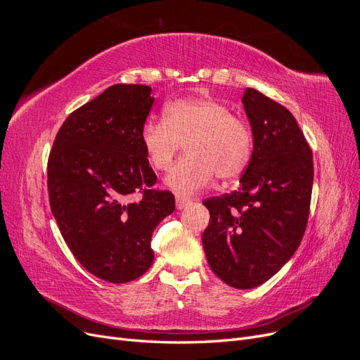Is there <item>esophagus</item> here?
<instances>
[{
    "instance_id": "obj_1",
    "label": "esophagus",
    "mask_w": 360,
    "mask_h": 360,
    "mask_svg": "<svg viewBox=\"0 0 360 360\" xmlns=\"http://www.w3.org/2000/svg\"><path fill=\"white\" fill-rule=\"evenodd\" d=\"M176 202H177V209L181 210V209H184V207H188L192 202V200L188 197H183V195H177Z\"/></svg>"
}]
</instances>
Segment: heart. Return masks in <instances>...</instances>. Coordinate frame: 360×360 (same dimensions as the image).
I'll return each instance as SVG.
<instances>
[{
	"label": "heart",
	"mask_w": 360,
	"mask_h": 360,
	"mask_svg": "<svg viewBox=\"0 0 360 360\" xmlns=\"http://www.w3.org/2000/svg\"><path fill=\"white\" fill-rule=\"evenodd\" d=\"M141 143L153 168L165 171L183 147L181 158L165 180L179 193L197 192L214 180L242 176L252 158V130L242 117L212 97H184L163 108V120H148Z\"/></svg>",
	"instance_id": "b5f03b06"
}]
</instances>
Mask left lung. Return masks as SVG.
Segmentation results:
<instances>
[{
	"label": "left lung",
	"instance_id": "8db88e82",
	"mask_svg": "<svg viewBox=\"0 0 360 360\" xmlns=\"http://www.w3.org/2000/svg\"><path fill=\"white\" fill-rule=\"evenodd\" d=\"M254 138L252 158L237 191L205 200L210 222L202 233L213 274L249 290L287 264L308 224L312 151L285 106L254 89L242 97Z\"/></svg>",
	"mask_w": 360,
	"mask_h": 360
}]
</instances>
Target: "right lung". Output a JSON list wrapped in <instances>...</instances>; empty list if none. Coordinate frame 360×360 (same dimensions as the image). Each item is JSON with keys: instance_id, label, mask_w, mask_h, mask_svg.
Wrapping results in <instances>:
<instances>
[{"instance_id": "right-lung-1", "label": "right lung", "mask_w": 360, "mask_h": 360, "mask_svg": "<svg viewBox=\"0 0 360 360\" xmlns=\"http://www.w3.org/2000/svg\"><path fill=\"white\" fill-rule=\"evenodd\" d=\"M150 93L141 84L106 89L68 117L48 160L51 210L64 242L111 284L146 274L155 259L151 234L176 209L171 192L150 189L156 174L141 143ZM136 191L143 198L132 202Z\"/></svg>"}]
</instances>
